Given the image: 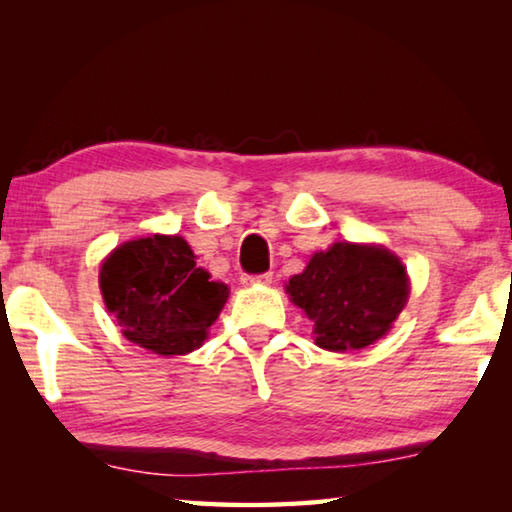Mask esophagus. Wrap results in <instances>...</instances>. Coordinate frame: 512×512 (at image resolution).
Returning a JSON list of instances; mask_svg holds the SVG:
<instances>
[{"label":"esophagus","instance_id":"esophagus-1","mask_svg":"<svg viewBox=\"0 0 512 512\" xmlns=\"http://www.w3.org/2000/svg\"><path fill=\"white\" fill-rule=\"evenodd\" d=\"M273 273H262V275H241V284L246 287H255V284H271Z\"/></svg>","mask_w":512,"mask_h":512}]
</instances>
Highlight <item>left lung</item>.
<instances>
[{
	"label": "left lung",
	"mask_w": 512,
	"mask_h": 512,
	"mask_svg": "<svg viewBox=\"0 0 512 512\" xmlns=\"http://www.w3.org/2000/svg\"><path fill=\"white\" fill-rule=\"evenodd\" d=\"M409 275L400 257L375 244L339 241L314 253L287 293L314 323L318 348L361 350L388 334L409 300Z\"/></svg>",
	"instance_id": "obj_1"
}]
</instances>
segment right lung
Masks as SVG:
<instances>
[{"instance_id":"1","label":"right lung","mask_w":512,"mask_h":512,"mask_svg":"<svg viewBox=\"0 0 512 512\" xmlns=\"http://www.w3.org/2000/svg\"><path fill=\"white\" fill-rule=\"evenodd\" d=\"M99 287L121 334L160 357L201 348L230 293L196 266L194 250L178 235L117 246L103 259Z\"/></svg>"}]
</instances>
